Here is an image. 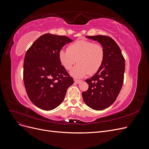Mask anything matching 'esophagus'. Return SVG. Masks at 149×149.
<instances>
[{
    "instance_id": "1",
    "label": "esophagus",
    "mask_w": 149,
    "mask_h": 149,
    "mask_svg": "<svg viewBox=\"0 0 149 149\" xmlns=\"http://www.w3.org/2000/svg\"><path fill=\"white\" fill-rule=\"evenodd\" d=\"M74 81V82L76 83H77V84H79V83H80L81 82V80H78V79H76Z\"/></svg>"
}]
</instances>
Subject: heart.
Returning a JSON list of instances; mask_svg holds the SVG:
<instances>
[{
	"mask_svg": "<svg viewBox=\"0 0 149 149\" xmlns=\"http://www.w3.org/2000/svg\"><path fill=\"white\" fill-rule=\"evenodd\" d=\"M58 56L66 70H70L77 61L78 64L71 70V74L80 78L88 74H95L101 69L104 61L105 50L100 43L79 40L70 44L67 49H61Z\"/></svg>",
	"mask_w": 149,
	"mask_h": 149,
	"instance_id": "heart-1",
	"label": "heart"
}]
</instances>
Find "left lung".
I'll use <instances>...</instances> for the list:
<instances>
[{
	"mask_svg": "<svg viewBox=\"0 0 149 149\" xmlns=\"http://www.w3.org/2000/svg\"><path fill=\"white\" fill-rule=\"evenodd\" d=\"M100 42L105 50V58L101 69L86 80L88 89L83 92L85 103L91 109L100 111L109 107L118 97L123 86L125 59L118 44L105 35L86 36Z\"/></svg>",
	"mask_w": 149,
	"mask_h": 149,
	"instance_id": "1",
	"label": "left lung"
}]
</instances>
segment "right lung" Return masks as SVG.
I'll return each instance as SVG.
<instances>
[{
    "instance_id": "right-lung-1",
    "label": "right lung",
    "mask_w": 149,
    "mask_h": 149,
    "mask_svg": "<svg viewBox=\"0 0 149 149\" xmlns=\"http://www.w3.org/2000/svg\"><path fill=\"white\" fill-rule=\"evenodd\" d=\"M71 42L66 36L44 34L26 52L23 73L26 92L31 102L43 110L59 106L74 83L58 56L63 47Z\"/></svg>"
}]
</instances>
